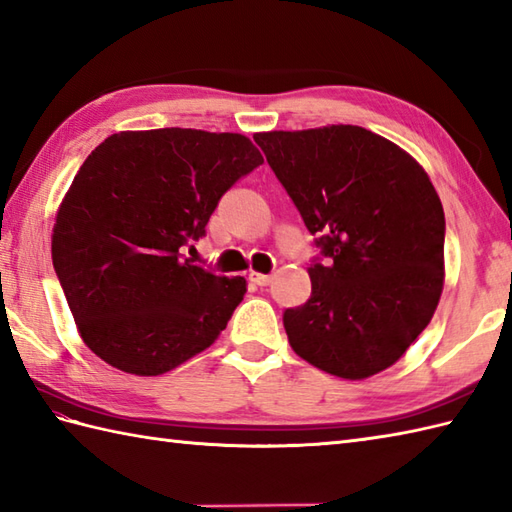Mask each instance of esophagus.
<instances>
[{"label":"esophagus","mask_w":512,"mask_h":512,"mask_svg":"<svg viewBox=\"0 0 512 512\" xmlns=\"http://www.w3.org/2000/svg\"><path fill=\"white\" fill-rule=\"evenodd\" d=\"M249 280H252L256 287H267L269 282H271V276L269 274H258V271H252V274H249Z\"/></svg>","instance_id":"obj_1"}]
</instances>
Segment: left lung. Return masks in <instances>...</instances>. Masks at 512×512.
Listing matches in <instances>:
<instances>
[{
    "mask_svg": "<svg viewBox=\"0 0 512 512\" xmlns=\"http://www.w3.org/2000/svg\"><path fill=\"white\" fill-rule=\"evenodd\" d=\"M267 164L320 247L311 298L282 315L291 348L342 379L403 357L445 280V212L412 155L352 124L256 133Z\"/></svg>",
    "mask_w": 512,
    "mask_h": 512,
    "instance_id": "8db88e82",
    "label": "left lung"
}]
</instances>
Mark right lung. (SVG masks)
Instances as JSON below:
<instances>
[{"label": "right lung", "instance_id": "add662e5", "mask_svg": "<svg viewBox=\"0 0 512 512\" xmlns=\"http://www.w3.org/2000/svg\"><path fill=\"white\" fill-rule=\"evenodd\" d=\"M263 164L245 135L113 133L83 162L56 214L52 263L87 348L155 377L206 350L247 282L184 258L221 197Z\"/></svg>", "mask_w": 512, "mask_h": 512}]
</instances>
